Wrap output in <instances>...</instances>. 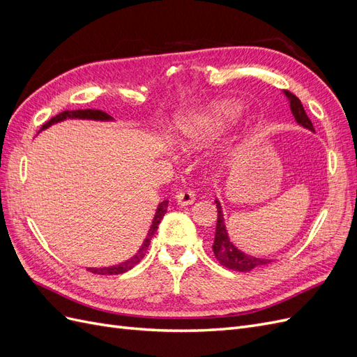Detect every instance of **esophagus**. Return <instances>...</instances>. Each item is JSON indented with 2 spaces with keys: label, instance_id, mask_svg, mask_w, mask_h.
Masks as SVG:
<instances>
[{
  "label": "esophagus",
  "instance_id": "obj_1",
  "mask_svg": "<svg viewBox=\"0 0 357 357\" xmlns=\"http://www.w3.org/2000/svg\"><path fill=\"white\" fill-rule=\"evenodd\" d=\"M195 198H197L195 192H192V190H181V192H178L177 195H176V201L180 205H183V207H188V205H192L193 202H195Z\"/></svg>",
  "mask_w": 357,
  "mask_h": 357
}]
</instances>
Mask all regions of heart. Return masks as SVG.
Listing matches in <instances>:
<instances>
[{"instance_id":"1","label":"heart","mask_w":357,"mask_h":357,"mask_svg":"<svg viewBox=\"0 0 357 357\" xmlns=\"http://www.w3.org/2000/svg\"><path fill=\"white\" fill-rule=\"evenodd\" d=\"M241 116V107L228 100L213 101L181 117L177 129L178 144L192 152L210 146Z\"/></svg>"}]
</instances>
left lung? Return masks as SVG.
<instances>
[{"mask_svg": "<svg viewBox=\"0 0 357 357\" xmlns=\"http://www.w3.org/2000/svg\"><path fill=\"white\" fill-rule=\"evenodd\" d=\"M284 95L287 96L289 104H290V110L291 114H294L295 121L298 125L302 128L310 129V131L314 132V128H312V123L308 119L304 107H302L301 101L298 96H295L291 92L284 91ZM215 208H218V223H215V234H214V243H213V252L220 265L226 266L228 269H232V271H240V273H248L255 268L268 265L269 262H273L271 259H262V257H255L250 255H245L241 252L240 248H236L234 243L231 241L228 231H226V225H225V218H223V210L222 205L218 199H214Z\"/></svg>", "mask_w": 357, "mask_h": 357, "instance_id": "1", "label": "left lung"}]
</instances>
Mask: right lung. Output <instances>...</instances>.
Segmentation results:
<instances>
[{
    "mask_svg": "<svg viewBox=\"0 0 357 357\" xmlns=\"http://www.w3.org/2000/svg\"><path fill=\"white\" fill-rule=\"evenodd\" d=\"M67 119H89V121H102V122L113 121V117L110 114H107V113H104L101 110H91V109H86V110H67V112L59 113L55 117H52L49 122H46L45 125L41 126V131H43V129L52 126V125L58 123V122L67 121ZM167 208H168V201H162L158 205L156 213H155V218H153V222H152V226H150L146 240L142 244V247H139V250L131 259H128V261L119 264V265H113V266L88 268L89 271L93 273V274H100V275H116V274H123V273L129 271V269H131V268H134L144 257V255L147 252V247L150 245V240H152V236L158 231V226H159L162 218H164V214L167 213Z\"/></svg>",
    "mask_w": 357,
    "mask_h": 357,
    "instance_id": "right-lung-1",
    "label": "right lung"
}]
</instances>
